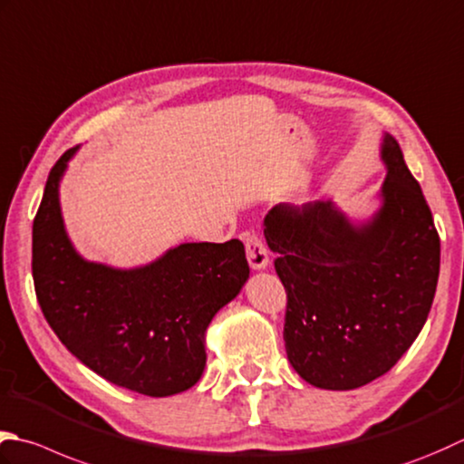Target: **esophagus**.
Returning a JSON list of instances; mask_svg holds the SVG:
<instances>
[{
	"instance_id": "1",
	"label": "esophagus",
	"mask_w": 464,
	"mask_h": 464,
	"mask_svg": "<svg viewBox=\"0 0 464 464\" xmlns=\"http://www.w3.org/2000/svg\"><path fill=\"white\" fill-rule=\"evenodd\" d=\"M243 241L251 269H266L269 266V256L266 245L259 239V235L253 229H247L243 233Z\"/></svg>"
}]
</instances>
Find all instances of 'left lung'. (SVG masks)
Wrapping results in <instances>:
<instances>
[{
	"instance_id": "obj_1",
	"label": "left lung",
	"mask_w": 464,
	"mask_h": 464,
	"mask_svg": "<svg viewBox=\"0 0 464 464\" xmlns=\"http://www.w3.org/2000/svg\"><path fill=\"white\" fill-rule=\"evenodd\" d=\"M380 154L382 203L368 221H350L332 201L279 203L263 221L287 294V360L315 388L353 390L386 374L420 334L437 292L430 208L388 132Z\"/></svg>"
}]
</instances>
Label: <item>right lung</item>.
<instances>
[{
	"label": "right lung",
	"mask_w": 464,
	"mask_h": 464,
	"mask_svg": "<svg viewBox=\"0 0 464 464\" xmlns=\"http://www.w3.org/2000/svg\"><path fill=\"white\" fill-rule=\"evenodd\" d=\"M76 150L52 167L32 229V276L45 322L108 382L154 398L185 392L203 376L208 324L249 279L243 243H180L134 269L86 261L60 208V180Z\"/></svg>",
	"instance_id": "1"
}]
</instances>
